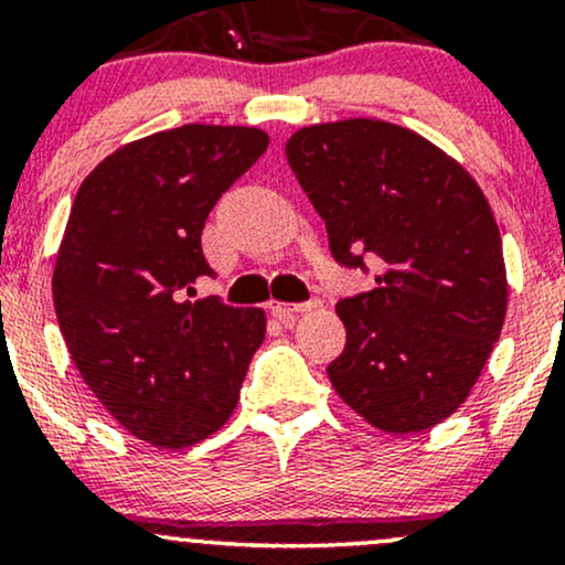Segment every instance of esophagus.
Returning a JSON list of instances; mask_svg holds the SVG:
<instances>
[{
  "mask_svg": "<svg viewBox=\"0 0 565 565\" xmlns=\"http://www.w3.org/2000/svg\"><path fill=\"white\" fill-rule=\"evenodd\" d=\"M321 305L319 297H313V300L308 302H270V310H274V316L278 321H289L295 319L297 313H308V310H316Z\"/></svg>",
  "mask_w": 565,
  "mask_h": 565,
  "instance_id": "esophagus-1",
  "label": "esophagus"
}]
</instances>
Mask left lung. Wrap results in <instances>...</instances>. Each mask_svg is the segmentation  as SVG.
Returning <instances> with one entry per match:
<instances>
[{
	"label": "left lung",
	"instance_id": "left-lung-1",
	"mask_svg": "<svg viewBox=\"0 0 565 565\" xmlns=\"http://www.w3.org/2000/svg\"><path fill=\"white\" fill-rule=\"evenodd\" d=\"M287 159L345 268L377 287L337 302L348 342L327 374L380 430L404 436L465 404L508 310L502 238L476 180L412 129L345 119L297 129Z\"/></svg>",
	"mask_w": 565,
	"mask_h": 565
}]
</instances>
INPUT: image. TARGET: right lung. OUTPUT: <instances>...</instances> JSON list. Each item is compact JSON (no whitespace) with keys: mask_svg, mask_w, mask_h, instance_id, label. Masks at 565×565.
<instances>
[{"mask_svg":"<svg viewBox=\"0 0 565 565\" xmlns=\"http://www.w3.org/2000/svg\"><path fill=\"white\" fill-rule=\"evenodd\" d=\"M257 127L185 125L127 142L84 178L53 302L82 380L135 438L185 449L220 430L265 340L260 308L185 300L215 276L212 206L263 157Z\"/></svg>","mask_w":565,"mask_h":565,"instance_id":"right-lung-1","label":"right lung"}]
</instances>
